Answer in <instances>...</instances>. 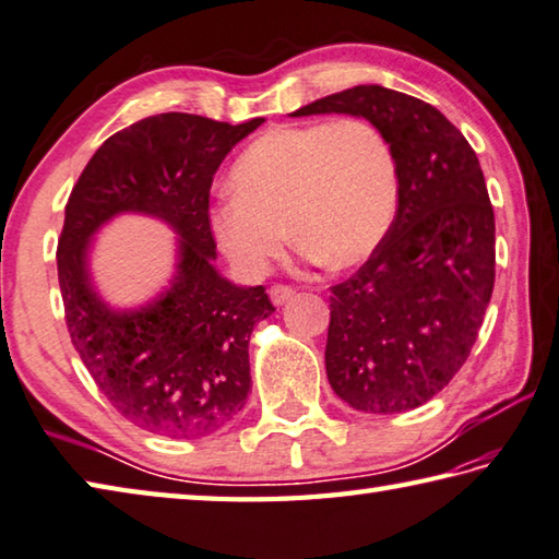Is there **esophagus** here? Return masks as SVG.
<instances>
[{
  "mask_svg": "<svg viewBox=\"0 0 559 559\" xmlns=\"http://www.w3.org/2000/svg\"><path fill=\"white\" fill-rule=\"evenodd\" d=\"M293 295H295V290L290 286H281V283H276V286H271V290H269V298H271L273 305L288 302Z\"/></svg>",
  "mask_w": 559,
  "mask_h": 559,
  "instance_id": "esophagus-1",
  "label": "esophagus"
}]
</instances>
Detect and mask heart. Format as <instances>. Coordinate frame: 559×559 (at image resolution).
I'll list each match as a JSON object with an SVG mask.
<instances>
[{"label": "heart", "mask_w": 559, "mask_h": 559, "mask_svg": "<svg viewBox=\"0 0 559 559\" xmlns=\"http://www.w3.org/2000/svg\"><path fill=\"white\" fill-rule=\"evenodd\" d=\"M229 189L211 229L242 276H264L286 247V226L305 257L348 269L395 223L400 169L388 135L348 116L261 133L229 169Z\"/></svg>", "instance_id": "b5f03b06"}]
</instances>
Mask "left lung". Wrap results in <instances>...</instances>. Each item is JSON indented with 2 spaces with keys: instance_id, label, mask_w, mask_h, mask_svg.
Instances as JSON below:
<instances>
[{
  "instance_id": "1",
  "label": "left lung",
  "mask_w": 559,
  "mask_h": 559,
  "mask_svg": "<svg viewBox=\"0 0 559 559\" xmlns=\"http://www.w3.org/2000/svg\"><path fill=\"white\" fill-rule=\"evenodd\" d=\"M348 114L376 123L397 157L388 237L332 288L326 378L368 414L417 409L469 356L495 290V211L475 150L431 104L358 84L290 116Z\"/></svg>"
}]
</instances>
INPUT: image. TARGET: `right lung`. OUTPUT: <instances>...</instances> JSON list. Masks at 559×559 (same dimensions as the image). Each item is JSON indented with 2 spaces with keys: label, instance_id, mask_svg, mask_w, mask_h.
I'll list each match as a JSON object with an SVG mask.
<instances>
[{
  "label": "right lung",
  "instance_id": "right-lung-1",
  "mask_svg": "<svg viewBox=\"0 0 559 559\" xmlns=\"http://www.w3.org/2000/svg\"><path fill=\"white\" fill-rule=\"evenodd\" d=\"M261 123L142 118L94 152L64 205L58 278L72 344L111 407L150 433L199 439L247 402L249 336L276 308L264 286H235L213 266L207 203L227 152ZM120 212L157 216L180 235L170 288L133 311L106 306L88 271L93 235Z\"/></svg>",
  "mask_w": 559,
  "mask_h": 559
}]
</instances>
